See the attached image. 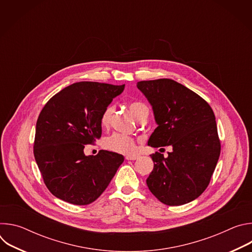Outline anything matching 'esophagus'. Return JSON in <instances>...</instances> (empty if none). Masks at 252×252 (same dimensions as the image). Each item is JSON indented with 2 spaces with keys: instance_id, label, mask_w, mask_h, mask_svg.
Masks as SVG:
<instances>
[{
  "instance_id": "34e87169",
  "label": "esophagus",
  "mask_w": 252,
  "mask_h": 252,
  "mask_svg": "<svg viewBox=\"0 0 252 252\" xmlns=\"http://www.w3.org/2000/svg\"><path fill=\"white\" fill-rule=\"evenodd\" d=\"M138 158H139L138 156L130 155V156H126V159H127V160H135V159H137Z\"/></svg>"
}]
</instances>
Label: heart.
<instances>
[{
    "label": "heart",
    "instance_id": "1",
    "mask_svg": "<svg viewBox=\"0 0 252 252\" xmlns=\"http://www.w3.org/2000/svg\"><path fill=\"white\" fill-rule=\"evenodd\" d=\"M129 110L132 113V115L135 117L136 120L140 121L142 116L145 115L146 112H148V107L145 103L139 101H133L129 103ZM114 106L109 105L103 111L101 118H100V124L102 126L106 127L109 126L113 114H114ZM103 146L105 149L112 152H116L119 154H132L135 151L136 148V141L133 137L122 134V133H113L112 135L107 136L103 140Z\"/></svg>",
    "mask_w": 252,
    "mask_h": 252
}]
</instances>
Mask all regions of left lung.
I'll use <instances>...</instances> for the list:
<instances>
[{
    "mask_svg": "<svg viewBox=\"0 0 252 252\" xmlns=\"http://www.w3.org/2000/svg\"><path fill=\"white\" fill-rule=\"evenodd\" d=\"M136 87L151 103L158 125L148 146L172 148L167 158L160 153L151 156L155 166L147 179L149 189L164 204L189 203L205 190L220 158L213 111L197 94L173 80L141 81Z\"/></svg>",
    "mask_w": 252,
    "mask_h": 252,
    "instance_id": "left-lung-1",
    "label": "left lung"
}]
</instances>
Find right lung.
Listing matches in <instances>:
<instances>
[{"label":"right lung","instance_id":"add662e5","mask_svg":"<svg viewBox=\"0 0 252 252\" xmlns=\"http://www.w3.org/2000/svg\"><path fill=\"white\" fill-rule=\"evenodd\" d=\"M125 85L80 82L63 89L44 106L35 126L33 156L49 190L76 205L94 201L109 186L124 156L85 146L101 136L103 111Z\"/></svg>","mask_w":252,"mask_h":252}]
</instances>
